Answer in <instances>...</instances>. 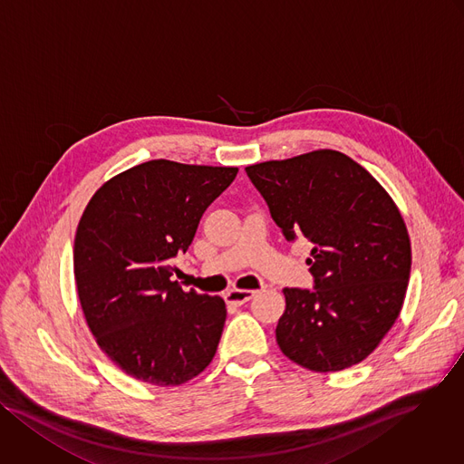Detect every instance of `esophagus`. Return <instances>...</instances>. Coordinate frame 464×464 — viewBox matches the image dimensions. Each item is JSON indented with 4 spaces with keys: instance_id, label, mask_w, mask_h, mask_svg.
<instances>
[{
    "instance_id": "obj_1",
    "label": "esophagus",
    "mask_w": 464,
    "mask_h": 464,
    "mask_svg": "<svg viewBox=\"0 0 464 464\" xmlns=\"http://www.w3.org/2000/svg\"><path fill=\"white\" fill-rule=\"evenodd\" d=\"M254 295H256V291H248V289H230V291H227L225 300H227V304H230V305H243V304H246Z\"/></svg>"
}]
</instances>
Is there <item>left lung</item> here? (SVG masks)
<instances>
[{"instance_id":"left-lung-1","label":"left lung","mask_w":464,"mask_h":464,"mask_svg":"<svg viewBox=\"0 0 464 464\" xmlns=\"http://www.w3.org/2000/svg\"><path fill=\"white\" fill-rule=\"evenodd\" d=\"M287 241L311 245L314 289H284L276 340L318 373L372 354L401 314L411 268L404 219L379 180L334 150L245 168Z\"/></svg>"}]
</instances>
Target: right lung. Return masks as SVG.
Instances as JSON below:
<instances>
[{
    "instance_id": "right-lung-1",
    "label": "right lung",
    "mask_w": 464,
    "mask_h": 464,
    "mask_svg": "<svg viewBox=\"0 0 464 464\" xmlns=\"http://www.w3.org/2000/svg\"><path fill=\"white\" fill-rule=\"evenodd\" d=\"M236 175L237 168L157 159L115 175L87 203L74 237L78 300L97 343L126 375L179 386L212 362L225 302L184 293L171 261Z\"/></svg>"
}]
</instances>
